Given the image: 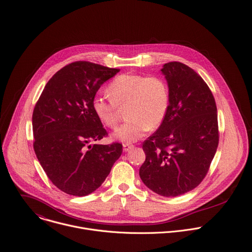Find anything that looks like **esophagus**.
<instances>
[{
	"label": "esophagus",
	"instance_id": "esophagus-1",
	"mask_svg": "<svg viewBox=\"0 0 252 252\" xmlns=\"http://www.w3.org/2000/svg\"><path fill=\"white\" fill-rule=\"evenodd\" d=\"M133 147V144H131V143H124V150L125 151H128L130 148H132Z\"/></svg>",
	"mask_w": 252,
	"mask_h": 252
}]
</instances>
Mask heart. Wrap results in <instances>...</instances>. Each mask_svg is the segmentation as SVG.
<instances>
[{"label": "heart", "mask_w": 252, "mask_h": 252, "mask_svg": "<svg viewBox=\"0 0 252 252\" xmlns=\"http://www.w3.org/2000/svg\"><path fill=\"white\" fill-rule=\"evenodd\" d=\"M110 97L96 95L92 108L99 121L109 128H116L122 110L128 119L115 132L116 139L133 142L150 128L159 127L170 106V92L167 82L158 76L122 74L109 84Z\"/></svg>", "instance_id": "1"}]
</instances>
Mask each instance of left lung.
<instances>
[{
  "label": "left lung",
  "instance_id": "8db88e82",
  "mask_svg": "<svg viewBox=\"0 0 252 252\" xmlns=\"http://www.w3.org/2000/svg\"><path fill=\"white\" fill-rule=\"evenodd\" d=\"M170 106L158 129L143 141L139 176L153 192L176 197L206 177L219 145L216 101L203 78L181 62L164 64Z\"/></svg>",
  "mask_w": 252,
  "mask_h": 252
}]
</instances>
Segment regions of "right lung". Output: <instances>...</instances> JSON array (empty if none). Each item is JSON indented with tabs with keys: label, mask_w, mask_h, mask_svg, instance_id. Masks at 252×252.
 Listing matches in <instances>:
<instances>
[{
	"label": "right lung",
	"mask_w": 252,
	"mask_h": 252,
	"mask_svg": "<svg viewBox=\"0 0 252 252\" xmlns=\"http://www.w3.org/2000/svg\"><path fill=\"white\" fill-rule=\"evenodd\" d=\"M120 72L89 61H75L47 82L32 114L33 148L52 184L73 196L97 190L123 152V144L89 142L108 136L92 108L102 84Z\"/></svg>",
	"instance_id": "1"
}]
</instances>
